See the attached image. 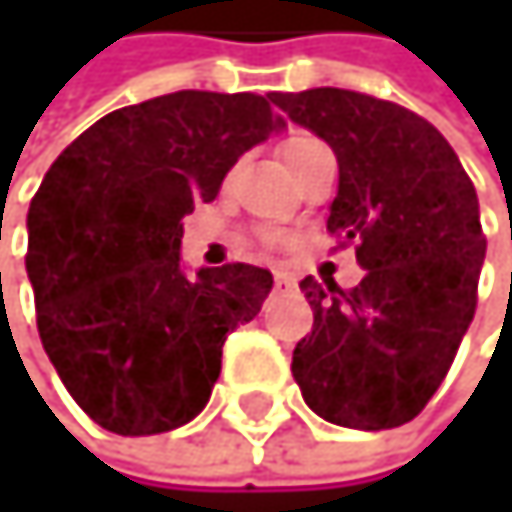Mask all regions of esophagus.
<instances>
[{
  "instance_id": "obj_1",
  "label": "esophagus",
  "mask_w": 512,
  "mask_h": 512,
  "mask_svg": "<svg viewBox=\"0 0 512 512\" xmlns=\"http://www.w3.org/2000/svg\"><path fill=\"white\" fill-rule=\"evenodd\" d=\"M294 288V279L288 273H276V291H291Z\"/></svg>"
}]
</instances>
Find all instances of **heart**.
<instances>
[{"label": "heart", "instance_id": "heart-1", "mask_svg": "<svg viewBox=\"0 0 512 512\" xmlns=\"http://www.w3.org/2000/svg\"><path fill=\"white\" fill-rule=\"evenodd\" d=\"M298 141H304V137H291V141H288V144L282 147V153H285V150H291V147L298 144ZM282 239H285V233H282V230H264V242L276 245V242H282Z\"/></svg>", "mask_w": 512, "mask_h": 512}]
</instances>
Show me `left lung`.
Returning <instances> with one entry per match:
<instances>
[{
    "label": "left lung",
    "mask_w": 512,
    "mask_h": 512,
    "mask_svg": "<svg viewBox=\"0 0 512 512\" xmlns=\"http://www.w3.org/2000/svg\"><path fill=\"white\" fill-rule=\"evenodd\" d=\"M270 101L338 156L328 233L356 242L365 270L353 291L301 282L313 331L291 375L328 424L399 427L439 390L476 313L485 236L473 181L445 137L399 104L347 88Z\"/></svg>",
    "instance_id": "left-lung-1"
}]
</instances>
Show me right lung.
<instances>
[{"instance_id": "add662e5", "label": "right lung", "mask_w": 512, "mask_h": 512, "mask_svg": "<svg viewBox=\"0 0 512 512\" xmlns=\"http://www.w3.org/2000/svg\"><path fill=\"white\" fill-rule=\"evenodd\" d=\"M285 128L261 94L174 91L97 119L54 159L27 214L42 347L85 415L119 436L184 427L270 270L181 267V218Z\"/></svg>"}]
</instances>
